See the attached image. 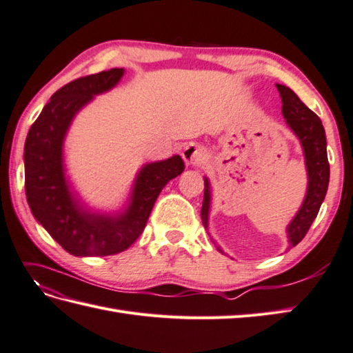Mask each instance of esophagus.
Segmentation results:
<instances>
[{"label":"esophagus","mask_w":353,"mask_h":353,"mask_svg":"<svg viewBox=\"0 0 353 353\" xmlns=\"http://www.w3.org/2000/svg\"><path fill=\"white\" fill-rule=\"evenodd\" d=\"M183 159L187 166H201V164L205 161L207 154L198 145H189L184 148L183 151Z\"/></svg>","instance_id":"1"}]
</instances>
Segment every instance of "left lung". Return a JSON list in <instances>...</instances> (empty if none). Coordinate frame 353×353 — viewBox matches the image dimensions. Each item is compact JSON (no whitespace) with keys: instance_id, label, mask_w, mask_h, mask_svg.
I'll return each instance as SVG.
<instances>
[{"instance_id":"left-lung-1","label":"left lung","mask_w":353,"mask_h":353,"mask_svg":"<svg viewBox=\"0 0 353 353\" xmlns=\"http://www.w3.org/2000/svg\"><path fill=\"white\" fill-rule=\"evenodd\" d=\"M276 89L281 95V101H283V114L285 117V122L302 145L308 175L307 194H305L302 205L297 210L293 221L287 226L290 248H293L308 232L326 196L327 184H330V163H327L326 154L325 128L320 117L314 112H311L299 99V97L287 85L276 84ZM210 205V181L205 176L203 178V202L201 210V219L205 230H208ZM217 249L223 254L221 248L217 246Z\"/></svg>"}]
</instances>
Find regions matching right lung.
Masks as SVG:
<instances>
[{"label": "right lung", "mask_w": 353, "mask_h": 353, "mask_svg": "<svg viewBox=\"0 0 353 353\" xmlns=\"http://www.w3.org/2000/svg\"><path fill=\"white\" fill-rule=\"evenodd\" d=\"M125 70L110 69L68 83L51 97L31 125L23 148L26 194L36 221L75 256H105L128 249L145 230L163 187L184 170L179 155L148 163L134 178L127 205L116 213L85 207L65 172L63 143L77 113L108 92Z\"/></svg>", "instance_id": "obj_1"}]
</instances>
